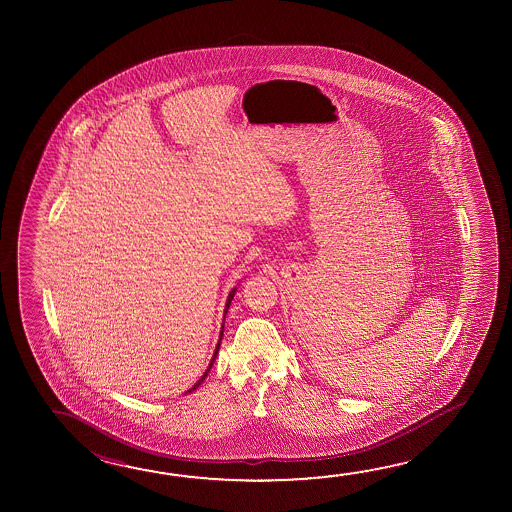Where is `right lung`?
I'll return each instance as SVG.
<instances>
[{"label": "right lung", "mask_w": 512, "mask_h": 512, "mask_svg": "<svg viewBox=\"0 0 512 512\" xmlns=\"http://www.w3.org/2000/svg\"><path fill=\"white\" fill-rule=\"evenodd\" d=\"M234 294H235V289H234V291H232V293L228 294L227 307H225V314H227L228 307H230V302H232V300H234ZM221 336H223V330H221ZM218 350H219V344H218V348H216V353H214V357H216V355H218ZM214 357H212V362H214ZM212 362H210L209 369H207V371H205V375H203V377L200 378V380H198V384H194L193 389H189V393H193L194 389H196V387L200 386V384H202L203 380H205V377H207V373H209L210 368H212Z\"/></svg>", "instance_id": "right-lung-1"}]
</instances>
